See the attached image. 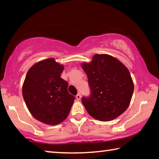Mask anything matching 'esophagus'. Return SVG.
Returning <instances> with one entry per match:
<instances>
[{"mask_svg": "<svg viewBox=\"0 0 159 159\" xmlns=\"http://www.w3.org/2000/svg\"><path fill=\"white\" fill-rule=\"evenodd\" d=\"M80 98H81V95H80V93H79V94H78V95H76V99H77V100H80Z\"/></svg>", "mask_w": 159, "mask_h": 159, "instance_id": "esophagus-1", "label": "esophagus"}]
</instances>
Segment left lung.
<instances>
[{
    "label": "left lung",
    "mask_w": 159,
    "mask_h": 159,
    "mask_svg": "<svg viewBox=\"0 0 159 159\" xmlns=\"http://www.w3.org/2000/svg\"><path fill=\"white\" fill-rule=\"evenodd\" d=\"M91 89L82 98L86 111L100 121H110L124 112L130 103L134 84L124 64L107 54H97L90 62L81 64Z\"/></svg>",
    "instance_id": "obj_1"
}]
</instances>
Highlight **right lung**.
<instances>
[{"mask_svg":"<svg viewBox=\"0 0 159 159\" xmlns=\"http://www.w3.org/2000/svg\"><path fill=\"white\" fill-rule=\"evenodd\" d=\"M64 69L54 58L34 64L22 86V95L29 112L39 121L57 125L68 116L75 98L69 93L68 83L61 78Z\"/></svg>","mask_w":159,"mask_h":159,"instance_id":"add662e5","label":"right lung"}]
</instances>
